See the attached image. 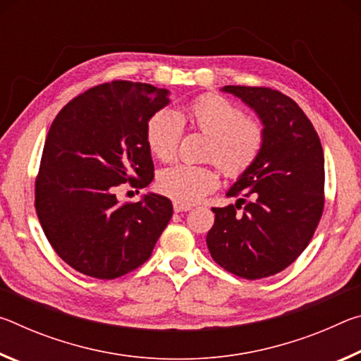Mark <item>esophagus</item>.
Wrapping results in <instances>:
<instances>
[{
    "instance_id": "34e87169",
    "label": "esophagus",
    "mask_w": 361,
    "mask_h": 361,
    "mask_svg": "<svg viewBox=\"0 0 361 361\" xmlns=\"http://www.w3.org/2000/svg\"><path fill=\"white\" fill-rule=\"evenodd\" d=\"M173 210H175L176 213H180V212H189V210H191V205L175 202V204H173Z\"/></svg>"
}]
</instances>
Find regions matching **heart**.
<instances>
[{"mask_svg":"<svg viewBox=\"0 0 361 361\" xmlns=\"http://www.w3.org/2000/svg\"><path fill=\"white\" fill-rule=\"evenodd\" d=\"M188 119L194 129L210 137L207 156L228 178H239L252 169L264 145V127L245 118L234 103L221 95L207 94L195 99L185 111L161 109L146 126V143L157 159L172 161L181 142L183 124ZM218 186V175L204 166H176L164 169L157 176L162 194L180 204H195Z\"/></svg>","mask_w":361,"mask_h":361,"instance_id":"b5f03b06","label":"heart"}]
</instances>
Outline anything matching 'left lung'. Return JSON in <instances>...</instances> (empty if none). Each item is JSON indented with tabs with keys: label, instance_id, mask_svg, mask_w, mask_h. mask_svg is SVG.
<instances>
[{
	"label": "left lung",
	"instance_id": "1",
	"mask_svg": "<svg viewBox=\"0 0 361 361\" xmlns=\"http://www.w3.org/2000/svg\"><path fill=\"white\" fill-rule=\"evenodd\" d=\"M258 114L264 145L248 172L228 191L235 205L212 209L207 234L212 258L231 274L256 280L276 276L309 245L323 213L325 157L312 122L279 90L224 85ZM244 207H242L241 205ZM243 209L239 214L237 209Z\"/></svg>",
	"mask_w": 361,
	"mask_h": 361
}]
</instances>
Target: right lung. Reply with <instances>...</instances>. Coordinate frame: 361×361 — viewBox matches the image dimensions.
Instances as JSON below:
<instances>
[{"label":"right lung","instance_id":"add662e5","mask_svg":"<svg viewBox=\"0 0 361 361\" xmlns=\"http://www.w3.org/2000/svg\"><path fill=\"white\" fill-rule=\"evenodd\" d=\"M169 103L167 89L105 82L66 103L49 129L36 213L56 253L84 276L111 280L135 271L173 215L164 195L119 204L114 194L122 183L146 188L154 178L146 126Z\"/></svg>","mask_w":361,"mask_h":361}]
</instances>
